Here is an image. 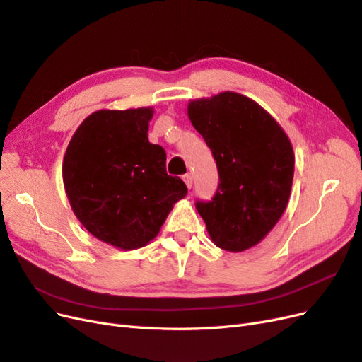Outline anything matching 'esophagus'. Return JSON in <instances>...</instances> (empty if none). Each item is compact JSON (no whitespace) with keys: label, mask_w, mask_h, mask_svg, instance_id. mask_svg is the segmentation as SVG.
<instances>
[{"label":"esophagus","mask_w":362,"mask_h":362,"mask_svg":"<svg viewBox=\"0 0 362 362\" xmlns=\"http://www.w3.org/2000/svg\"><path fill=\"white\" fill-rule=\"evenodd\" d=\"M182 180H184V182H185V185H187L189 189H192V185H193V177L190 173H185L184 177H182Z\"/></svg>","instance_id":"esophagus-1"}]
</instances>
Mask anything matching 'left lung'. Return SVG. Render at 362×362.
Returning <instances> with one entry per match:
<instances>
[{
	"label": "left lung",
	"mask_w": 362,
	"mask_h": 362,
	"mask_svg": "<svg viewBox=\"0 0 362 362\" xmlns=\"http://www.w3.org/2000/svg\"><path fill=\"white\" fill-rule=\"evenodd\" d=\"M187 113L218 170L213 199L196 201V208L216 246L243 252L286 211L294 175L291 141L264 108L235 92L190 101Z\"/></svg>",
	"instance_id": "obj_1"
}]
</instances>
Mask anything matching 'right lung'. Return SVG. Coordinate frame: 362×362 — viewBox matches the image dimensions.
I'll return each mask as SVG.
<instances>
[{"label":"right lung","instance_id":"obj_1","mask_svg":"<svg viewBox=\"0 0 362 362\" xmlns=\"http://www.w3.org/2000/svg\"><path fill=\"white\" fill-rule=\"evenodd\" d=\"M151 107L98 110L74 133L63 158L72 211L93 237L117 249L146 246L187 194L166 172V152L148 140Z\"/></svg>","mask_w":362,"mask_h":362}]
</instances>
